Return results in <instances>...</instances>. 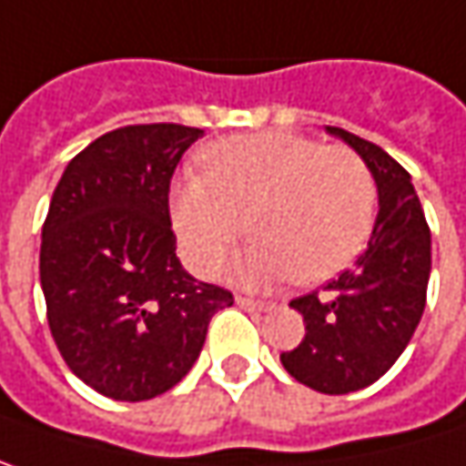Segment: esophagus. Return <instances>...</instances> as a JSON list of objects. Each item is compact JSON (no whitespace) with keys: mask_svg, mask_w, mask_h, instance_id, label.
<instances>
[{"mask_svg":"<svg viewBox=\"0 0 466 466\" xmlns=\"http://www.w3.org/2000/svg\"><path fill=\"white\" fill-rule=\"evenodd\" d=\"M237 304H239L242 309H250V312H267V309L275 307V304H269V301H258V299H250V296H237Z\"/></svg>","mask_w":466,"mask_h":466,"instance_id":"34e87169","label":"esophagus"}]
</instances>
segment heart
Returning <instances> with one entry per match:
<instances>
[{
    "mask_svg": "<svg viewBox=\"0 0 466 466\" xmlns=\"http://www.w3.org/2000/svg\"><path fill=\"white\" fill-rule=\"evenodd\" d=\"M189 267L213 275L245 232L256 245L242 272L258 282L315 285L347 269L373 232L376 181L352 148L296 133L234 136L205 148L202 176L170 197Z\"/></svg>",
    "mask_w": 466,
    "mask_h": 466,
    "instance_id": "heart-1",
    "label": "heart"
}]
</instances>
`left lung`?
<instances>
[{
  "instance_id": "1",
  "label": "left lung",
  "mask_w": 466,
  "mask_h": 466,
  "mask_svg": "<svg viewBox=\"0 0 466 466\" xmlns=\"http://www.w3.org/2000/svg\"><path fill=\"white\" fill-rule=\"evenodd\" d=\"M330 136L358 151L379 189V216L358 261L322 293L293 299L307 336L282 352L285 370L322 395H347L379 381L408 347L432 269V239L410 176L387 151L341 127Z\"/></svg>"
}]
</instances>
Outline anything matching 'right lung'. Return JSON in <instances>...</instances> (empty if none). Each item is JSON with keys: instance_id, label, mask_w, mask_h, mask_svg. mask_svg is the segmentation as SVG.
<instances>
[{"instance_id": "right-lung-1", "label": "right lung", "mask_w": 466, "mask_h": 466, "mask_svg": "<svg viewBox=\"0 0 466 466\" xmlns=\"http://www.w3.org/2000/svg\"><path fill=\"white\" fill-rule=\"evenodd\" d=\"M187 125H127L68 165L42 227L39 279L56 347L111 400H151L199 358L227 288L197 282L176 256L170 178L202 138Z\"/></svg>"}]
</instances>
